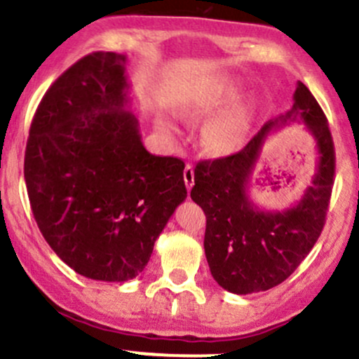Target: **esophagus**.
<instances>
[{"instance_id":"esophagus-1","label":"esophagus","mask_w":359,"mask_h":359,"mask_svg":"<svg viewBox=\"0 0 359 359\" xmlns=\"http://www.w3.org/2000/svg\"><path fill=\"white\" fill-rule=\"evenodd\" d=\"M183 178H184V184H187L188 190H191L193 183H195V171H193L191 164H187V168H184V171H183Z\"/></svg>"}]
</instances>
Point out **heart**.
I'll return each instance as SVG.
<instances>
[{
    "label": "heart",
    "mask_w": 359,
    "mask_h": 359,
    "mask_svg": "<svg viewBox=\"0 0 359 359\" xmlns=\"http://www.w3.org/2000/svg\"><path fill=\"white\" fill-rule=\"evenodd\" d=\"M241 95V83L222 79L184 107L183 111L190 116H212L200 134L201 147L207 154L231 156L241 151L245 144L251 127V108L245 103L233 104ZM158 126L166 134L175 132L172 123L166 118H159Z\"/></svg>",
    "instance_id": "obj_1"
}]
</instances>
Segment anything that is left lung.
I'll return each instance as SVG.
<instances>
[{
  "instance_id": "obj_1",
  "label": "left lung",
  "mask_w": 359,
  "mask_h": 359,
  "mask_svg": "<svg viewBox=\"0 0 359 359\" xmlns=\"http://www.w3.org/2000/svg\"><path fill=\"white\" fill-rule=\"evenodd\" d=\"M292 123H304L316 142L313 183L290 209L263 211L248 198V181L267 135ZM332 178L334 144L327 118L299 81L293 107L269 120L243 151L196 164L190 195L207 215L203 248L213 280L236 295L264 292L287 280L319 239Z\"/></svg>"
}]
</instances>
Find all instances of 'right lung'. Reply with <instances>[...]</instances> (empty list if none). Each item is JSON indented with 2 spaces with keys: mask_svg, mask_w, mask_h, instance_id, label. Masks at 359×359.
<instances>
[{
  "mask_svg": "<svg viewBox=\"0 0 359 359\" xmlns=\"http://www.w3.org/2000/svg\"><path fill=\"white\" fill-rule=\"evenodd\" d=\"M126 66V55L93 52L60 74L35 111L25 151L43 239L76 273L116 283L144 271L187 198L183 161L144 147Z\"/></svg>",
  "mask_w": 359,
  "mask_h": 359,
  "instance_id": "obj_1",
  "label": "right lung"
}]
</instances>
